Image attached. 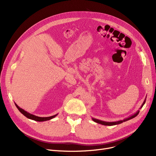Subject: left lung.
<instances>
[{"label":"left lung","mask_w":156,"mask_h":156,"mask_svg":"<svg viewBox=\"0 0 156 156\" xmlns=\"http://www.w3.org/2000/svg\"><path fill=\"white\" fill-rule=\"evenodd\" d=\"M145 103V99L144 102H143V104H142V105L140 108H142L143 107V105H144ZM139 112H140V111H138L135 114H133V115H132L131 116H129V117H128V118H126V119H123V120H120V121H115V122H106V121H101V120L97 119H95V118H92V119H93L94 121L97 122V123L101 124V125H105V126H112V125H116L121 124V123H122V122H125V121H128V120H129V119H132V118H134L135 117H136V116L138 115Z\"/></svg>","instance_id":"8db88e82"}]
</instances>
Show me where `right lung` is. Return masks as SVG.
<instances>
[{
	"label": "right lung",
	"mask_w": 156,
	"mask_h": 156,
	"mask_svg": "<svg viewBox=\"0 0 156 156\" xmlns=\"http://www.w3.org/2000/svg\"><path fill=\"white\" fill-rule=\"evenodd\" d=\"M16 108H18V109L23 114V115L24 116H26L27 118L28 119H33V120H35V121H47V120H50L52 118H54V117H55L57 114H55V115L54 116H50V117H38V116H35L34 115V114H31L27 111H25L24 110H23V109L20 108L19 106L15 104Z\"/></svg>",
	"instance_id": "right-lung-1"
}]
</instances>
